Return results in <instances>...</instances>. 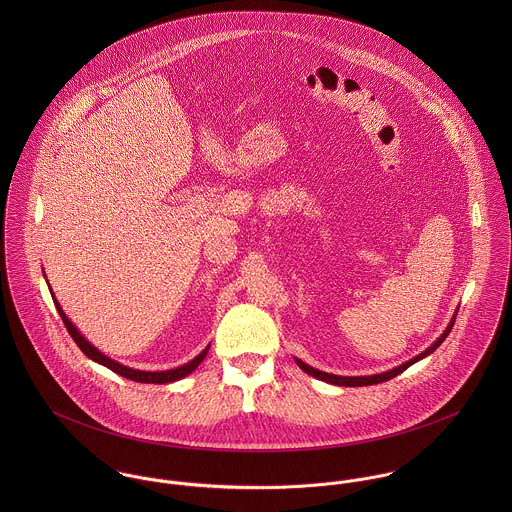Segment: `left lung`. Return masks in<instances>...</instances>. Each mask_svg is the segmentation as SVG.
Wrapping results in <instances>:
<instances>
[{
    "instance_id": "obj_1",
    "label": "left lung",
    "mask_w": 512,
    "mask_h": 512,
    "mask_svg": "<svg viewBox=\"0 0 512 512\" xmlns=\"http://www.w3.org/2000/svg\"><path fill=\"white\" fill-rule=\"evenodd\" d=\"M453 323H455V317L449 321V325L445 327V331L441 333V337H439L438 341H436L432 347H428L424 353H420L418 357L410 359L408 363L396 366V368H392V370H388V372H380V374H372V376H339V374H329V372H323V370H317V368H313V366L305 365V363L299 361V359H295V363L299 365V368H301L303 372H307V374H311V376H315V378H319V380H325V382H329V384H337V386H370V384H378V382H384V380H390V378L398 376V374L404 372L408 366L414 365V363H418L420 359H424V357H428L430 353H434L439 345L445 341V337L449 335V331L453 329Z\"/></svg>"
}]
</instances>
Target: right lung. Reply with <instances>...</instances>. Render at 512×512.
<instances>
[{"mask_svg": "<svg viewBox=\"0 0 512 512\" xmlns=\"http://www.w3.org/2000/svg\"><path fill=\"white\" fill-rule=\"evenodd\" d=\"M53 295V293H51ZM55 297V295H53ZM55 301V307H57V311H59V315H61V319H63V323H65V327H67V331H69V335L73 337L74 343L78 345V349L88 357V359H92L94 363H98V365L108 366L110 370H114L116 374H120V376H124V378H130V380H134V382H144V384H167V382H175V380H181V378H185L187 374H191L197 366L203 363V359L207 357V353H209V349H211V345L203 351V353H199L191 363H187V365L177 366V368H171V370H161V372H147V370H136V368H130V366L120 365V363H116V361H112V359H108L106 355H102L96 347H92L82 335H80V331L74 327L73 323H71V319L65 315V311L61 309V305H59V301L57 299H53Z\"/></svg>", "mask_w": 512, "mask_h": 512, "instance_id": "right-lung-1", "label": "right lung"}]
</instances>
